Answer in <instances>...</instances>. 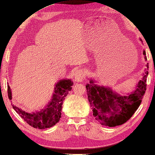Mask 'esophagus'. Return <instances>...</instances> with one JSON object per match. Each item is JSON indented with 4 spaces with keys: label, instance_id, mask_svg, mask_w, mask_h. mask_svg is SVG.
<instances>
[{
    "label": "esophagus",
    "instance_id": "esophagus-1",
    "mask_svg": "<svg viewBox=\"0 0 155 155\" xmlns=\"http://www.w3.org/2000/svg\"><path fill=\"white\" fill-rule=\"evenodd\" d=\"M85 71H83V70H78L76 72L75 75H74V78L77 82L82 81L85 78Z\"/></svg>",
    "mask_w": 155,
    "mask_h": 155
}]
</instances>
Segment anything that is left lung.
<instances>
[{"instance_id": "left-lung-1", "label": "left lung", "mask_w": 155, "mask_h": 155, "mask_svg": "<svg viewBox=\"0 0 155 155\" xmlns=\"http://www.w3.org/2000/svg\"><path fill=\"white\" fill-rule=\"evenodd\" d=\"M147 61L146 51H143ZM148 63L146 64L143 78L131 93L122 96L110 87L100 86L94 79L85 85L88 101L93 111V116L102 126L115 127L128 121L138 109L146 90L148 74Z\"/></svg>"}]
</instances>
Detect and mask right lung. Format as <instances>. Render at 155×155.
I'll list each match as a JSON object with an SVG mask.
<instances>
[{
  "label": "right lung",
  "mask_w": 155,
  "mask_h": 155,
  "mask_svg": "<svg viewBox=\"0 0 155 155\" xmlns=\"http://www.w3.org/2000/svg\"><path fill=\"white\" fill-rule=\"evenodd\" d=\"M73 84L71 79L64 78L58 81L54 85V91L51 101L40 111L29 113L14 105L13 108L31 127L37 129L49 128L59 121L63 101L72 90ZM7 93L9 99H12V91L9 85H7Z\"/></svg>",
  "instance_id": "1"
}]
</instances>
